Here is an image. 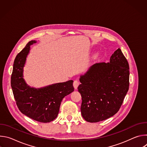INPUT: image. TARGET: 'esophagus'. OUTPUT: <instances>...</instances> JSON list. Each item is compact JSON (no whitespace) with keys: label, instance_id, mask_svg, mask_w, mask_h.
<instances>
[{"label":"esophagus","instance_id":"esophagus-1","mask_svg":"<svg viewBox=\"0 0 147 147\" xmlns=\"http://www.w3.org/2000/svg\"><path fill=\"white\" fill-rule=\"evenodd\" d=\"M79 84H80V82H79V81L78 80H76L74 81V82H73V86H74L75 89L77 88V87L79 86Z\"/></svg>","mask_w":147,"mask_h":147}]
</instances>
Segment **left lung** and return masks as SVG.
Wrapping results in <instances>:
<instances>
[{"instance_id": "1", "label": "left lung", "mask_w": 147, "mask_h": 147, "mask_svg": "<svg viewBox=\"0 0 147 147\" xmlns=\"http://www.w3.org/2000/svg\"><path fill=\"white\" fill-rule=\"evenodd\" d=\"M129 63L119 48L109 63H95L81 76L78 90L82 97L83 118L96 123L115 115L129 90Z\"/></svg>"}]
</instances>
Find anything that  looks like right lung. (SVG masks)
I'll use <instances>...</instances> for the list:
<instances>
[{"label":"right lung","mask_w":147,"mask_h":147,"mask_svg":"<svg viewBox=\"0 0 147 147\" xmlns=\"http://www.w3.org/2000/svg\"><path fill=\"white\" fill-rule=\"evenodd\" d=\"M36 42V40L30 41L16 56L11 76V86L21 112L36 121L48 123L56 118L62 99L74 91L73 81L54 84L40 89L31 88L26 84L23 78V67L30 45Z\"/></svg>","instance_id":"1"}]
</instances>
